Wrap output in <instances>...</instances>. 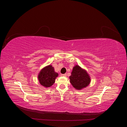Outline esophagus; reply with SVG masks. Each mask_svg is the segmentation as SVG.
<instances>
[{
	"mask_svg": "<svg viewBox=\"0 0 127 127\" xmlns=\"http://www.w3.org/2000/svg\"><path fill=\"white\" fill-rule=\"evenodd\" d=\"M62 75L63 76H64V77H66L67 74H62Z\"/></svg>",
	"mask_w": 127,
	"mask_h": 127,
	"instance_id": "obj_1",
	"label": "esophagus"
}]
</instances>
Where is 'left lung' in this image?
Masks as SVG:
<instances>
[{"mask_svg": "<svg viewBox=\"0 0 127 127\" xmlns=\"http://www.w3.org/2000/svg\"><path fill=\"white\" fill-rule=\"evenodd\" d=\"M69 79L72 85L77 90L86 87L91 82L90 77L86 70L78 65L73 67Z\"/></svg>", "mask_w": 127, "mask_h": 127, "instance_id": "left-lung-1", "label": "left lung"}]
</instances>
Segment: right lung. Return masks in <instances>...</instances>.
<instances>
[{"label": "right lung", "mask_w": 127, "mask_h": 127, "mask_svg": "<svg viewBox=\"0 0 127 127\" xmlns=\"http://www.w3.org/2000/svg\"><path fill=\"white\" fill-rule=\"evenodd\" d=\"M38 76L40 84L45 88H48L55 83L58 73L55 71L54 68L51 65H49L41 70Z\"/></svg>", "instance_id": "add662e5"}]
</instances>
